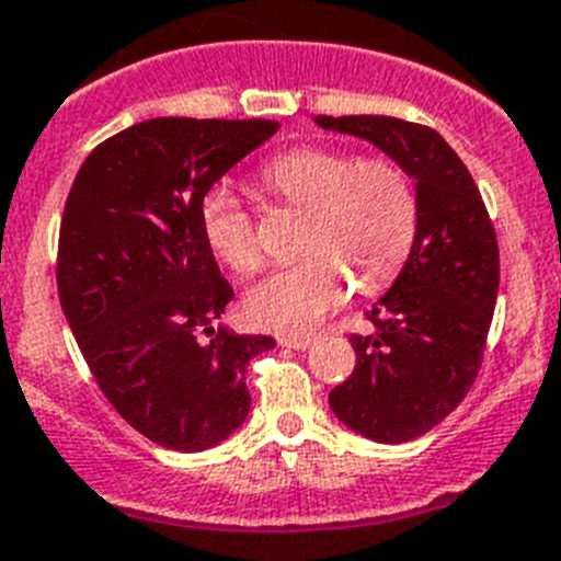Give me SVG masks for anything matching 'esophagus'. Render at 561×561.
<instances>
[{"instance_id": "1", "label": "esophagus", "mask_w": 561, "mask_h": 561, "mask_svg": "<svg viewBox=\"0 0 561 561\" xmlns=\"http://www.w3.org/2000/svg\"><path fill=\"white\" fill-rule=\"evenodd\" d=\"M277 342H280V347H291V351H308L317 339L314 336H280Z\"/></svg>"}]
</instances>
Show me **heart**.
Returning a JSON list of instances; mask_svg holds the SVG:
<instances>
[{
	"label": "heart",
	"mask_w": 561,
	"mask_h": 561,
	"mask_svg": "<svg viewBox=\"0 0 561 561\" xmlns=\"http://www.w3.org/2000/svg\"><path fill=\"white\" fill-rule=\"evenodd\" d=\"M270 192L311 214L306 259L270 272L247 291V317L270 331L300 333L342 306L353 286L373 289L398 275L417 233V192L392 158H358L328 147H295L261 172ZM199 225L222 264L250 275L264 264L259 228L230 183H214Z\"/></svg>",
	"instance_id": "1"
}]
</instances>
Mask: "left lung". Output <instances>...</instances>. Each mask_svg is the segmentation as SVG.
<instances>
[{"instance_id":"8db88e82","label":"left lung","mask_w":561,"mask_h":561,"mask_svg":"<svg viewBox=\"0 0 561 561\" xmlns=\"http://www.w3.org/2000/svg\"><path fill=\"white\" fill-rule=\"evenodd\" d=\"M367 138L417 180V233L392 289L351 333L356 369L328 403L347 428L383 445L423 436L470 392L501 284L497 236L465 161L436 130L394 116H317Z\"/></svg>"}]
</instances>
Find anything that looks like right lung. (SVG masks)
<instances>
[{
	"mask_svg": "<svg viewBox=\"0 0 561 561\" xmlns=\"http://www.w3.org/2000/svg\"><path fill=\"white\" fill-rule=\"evenodd\" d=\"M277 130L270 119L163 116L105 138L82 161L58 239V297L96 387L169 450L228 439L250 411L247 364L272 336L214 328L233 297L199 203Z\"/></svg>",
	"mask_w": 561,
	"mask_h": 561,
	"instance_id": "1",
	"label": "right lung"
}]
</instances>
